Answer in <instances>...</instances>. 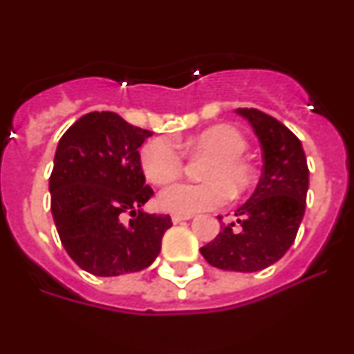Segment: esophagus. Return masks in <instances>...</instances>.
<instances>
[{
  "label": "esophagus",
  "mask_w": 354,
  "mask_h": 354,
  "mask_svg": "<svg viewBox=\"0 0 354 354\" xmlns=\"http://www.w3.org/2000/svg\"><path fill=\"white\" fill-rule=\"evenodd\" d=\"M192 218H193L192 214H174L171 216V221H174V223H180V221L192 220Z\"/></svg>",
  "instance_id": "obj_1"
}]
</instances>
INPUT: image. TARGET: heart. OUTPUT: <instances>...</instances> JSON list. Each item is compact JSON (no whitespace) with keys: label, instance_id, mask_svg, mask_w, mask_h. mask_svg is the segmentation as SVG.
I'll return each instance as SVG.
<instances>
[{"label":"heart","instance_id":"obj_1","mask_svg":"<svg viewBox=\"0 0 354 354\" xmlns=\"http://www.w3.org/2000/svg\"><path fill=\"white\" fill-rule=\"evenodd\" d=\"M193 156H207L202 167L204 183L174 184L162 189L158 205L162 211L195 214L220 207L228 196H241L255 183V170L243 158L248 149L245 136L232 126H212L183 143ZM142 170L152 184L174 183L184 170L179 147L167 138L147 142L140 154Z\"/></svg>","mask_w":354,"mask_h":354}]
</instances>
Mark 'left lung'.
I'll use <instances>...</instances> for the list:
<instances>
[{"label": "left lung", "mask_w": 354, "mask_h": 354, "mask_svg": "<svg viewBox=\"0 0 354 354\" xmlns=\"http://www.w3.org/2000/svg\"><path fill=\"white\" fill-rule=\"evenodd\" d=\"M236 113L250 122L261 142L262 175L248 202L236 211L237 223L221 225V232L200 253L218 270L253 273L280 261L296 239L305 214L308 167L301 142L282 122L255 108Z\"/></svg>", "instance_id": "8db88e82"}]
</instances>
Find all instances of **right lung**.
<instances>
[{"mask_svg": "<svg viewBox=\"0 0 354 354\" xmlns=\"http://www.w3.org/2000/svg\"><path fill=\"white\" fill-rule=\"evenodd\" d=\"M149 136L152 131L113 111H92L58 142L49 179L53 220L68 257L86 273H136L161 252L170 216L142 211L154 195L138 150ZM126 214L129 224L123 223Z\"/></svg>", "mask_w": 354, "mask_h": 354, "instance_id": "obj_1", "label": "right lung"}]
</instances>
